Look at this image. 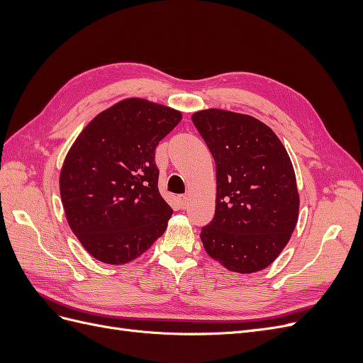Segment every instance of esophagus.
<instances>
[{"instance_id": "34e87169", "label": "esophagus", "mask_w": 363, "mask_h": 363, "mask_svg": "<svg viewBox=\"0 0 363 363\" xmlns=\"http://www.w3.org/2000/svg\"><path fill=\"white\" fill-rule=\"evenodd\" d=\"M188 206H189V196L188 195H182L180 196V207L186 208Z\"/></svg>"}]
</instances>
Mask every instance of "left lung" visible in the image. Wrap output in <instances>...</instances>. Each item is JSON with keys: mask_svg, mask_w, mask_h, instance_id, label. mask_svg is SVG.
<instances>
[{"mask_svg": "<svg viewBox=\"0 0 363 363\" xmlns=\"http://www.w3.org/2000/svg\"><path fill=\"white\" fill-rule=\"evenodd\" d=\"M216 164L215 216L201 228L207 255L230 271L265 269L289 242L300 196L292 162L274 131L250 115L195 112Z\"/></svg>", "mask_w": 363, "mask_h": 363, "instance_id": "1", "label": "left lung"}]
</instances>
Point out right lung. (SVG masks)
Listing matches in <instances>:
<instances>
[{
	"mask_svg": "<svg viewBox=\"0 0 363 363\" xmlns=\"http://www.w3.org/2000/svg\"><path fill=\"white\" fill-rule=\"evenodd\" d=\"M182 121L171 107L127 98L98 113L65 157L60 196L84 250L128 263L163 235L172 208L159 192L156 147Z\"/></svg>",
	"mask_w": 363,
	"mask_h": 363,
	"instance_id": "obj_1",
	"label": "right lung"
}]
</instances>
